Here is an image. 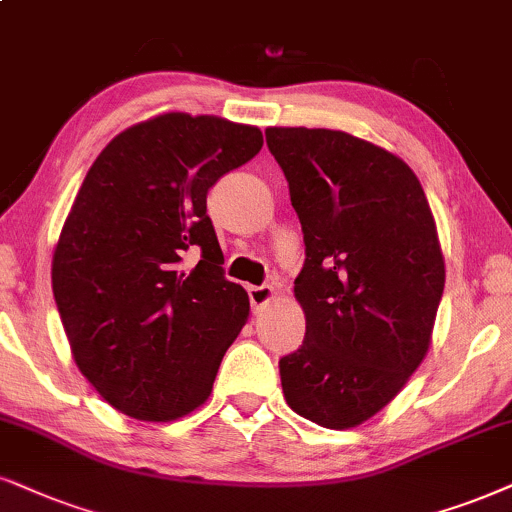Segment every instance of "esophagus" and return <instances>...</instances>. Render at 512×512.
Here are the masks:
<instances>
[{
  "label": "esophagus",
  "mask_w": 512,
  "mask_h": 512,
  "mask_svg": "<svg viewBox=\"0 0 512 512\" xmlns=\"http://www.w3.org/2000/svg\"><path fill=\"white\" fill-rule=\"evenodd\" d=\"M248 295H250V302H252V309H255V314H260L262 309L276 297V288L274 286H250Z\"/></svg>",
  "instance_id": "1"
}]
</instances>
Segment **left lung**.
Returning a JSON list of instances; mask_svg holds the SVG:
<instances>
[{
  "mask_svg": "<svg viewBox=\"0 0 512 512\" xmlns=\"http://www.w3.org/2000/svg\"><path fill=\"white\" fill-rule=\"evenodd\" d=\"M307 260L295 278L307 333L278 361L283 397L321 428L383 411L423 364L444 293V255L409 165L340 129L267 127Z\"/></svg>",
  "mask_w": 512,
  "mask_h": 512,
  "instance_id": "obj_1",
  "label": "left lung"
}]
</instances>
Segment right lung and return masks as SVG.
<instances>
[{
	"label": "right lung",
	"instance_id": "1",
	"mask_svg": "<svg viewBox=\"0 0 512 512\" xmlns=\"http://www.w3.org/2000/svg\"><path fill=\"white\" fill-rule=\"evenodd\" d=\"M262 144L260 127L217 115H155L103 148L77 191L51 286L77 368L129 418L170 423L203 406L248 321L208 191ZM191 249L201 260L189 270Z\"/></svg>",
	"mask_w": 512,
	"mask_h": 512
}]
</instances>
